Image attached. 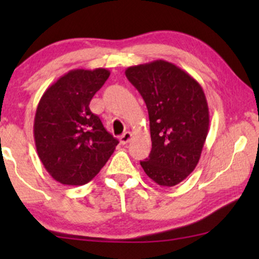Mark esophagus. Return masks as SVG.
I'll return each mask as SVG.
<instances>
[{"label":"esophagus","instance_id":"obj_1","mask_svg":"<svg viewBox=\"0 0 259 259\" xmlns=\"http://www.w3.org/2000/svg\"><path fill=\"white\" fill-rule=\"evenodd\" d=\"M131 139H132V133L125 132L121 137H120V143H121L122 145H126V144L130 143Z\"/></svg>","mask_w":259,"mask_h":259}]
</instances>
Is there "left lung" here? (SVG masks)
<instances>
[{
	"mask_svg": "<svg viewBox=\"0 0 259 259\" xmlns=\"http://www.w3.org/2000/svg\"><path fill=\"white\" fill-rule=\"evenodd\" d=\"M125 74L150 118L152 150L141 167L158 185L175 186L196 168L206 140L210 114L203 88L164 60L128 67Z\"/></svg>",
	"mask_w": 259,
	"mask_h": 259,
	"instance_id": "1",
	"label": "left lung"
}]
</instances>
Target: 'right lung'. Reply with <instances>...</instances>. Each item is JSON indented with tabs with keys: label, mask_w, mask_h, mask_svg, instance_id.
Segmentation results:
<instances>
[{
	"label": "right lung",
	"mask_w": 259,
	"mask_h": 259,
	"mask_svg": "<svg viewBox=\"0 0 259 259\" xmlns=\"http://www.w3.org/2000/svg\"><path fill=\"white\" fill-rule=\"evenodd\" d=\"M109 74L105 68L69 70L47 88L38 102L35 146L47 172L63 185L91 182L119 144L90 109L92 98Z\"/></svg>",
	"instance_id": "add662e5"
}]
</instances>
